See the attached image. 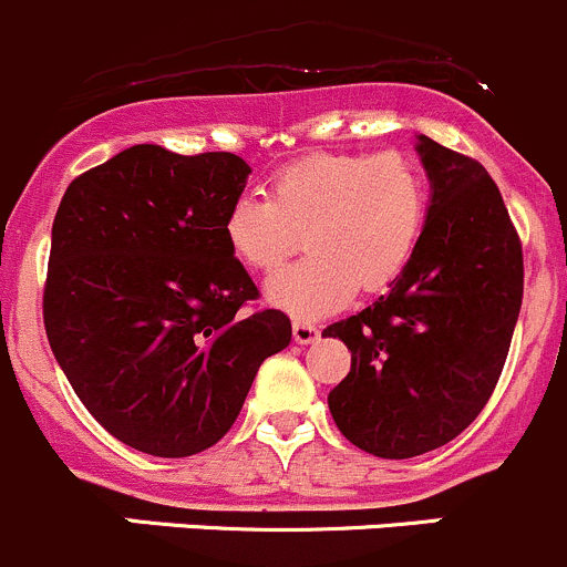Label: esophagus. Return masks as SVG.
<instances>
[{
  "instance_id": "esophagus-1",
  "label": "esophagus",
  "mask_w": 567,
  "mask_h": 567,
  "mask_svg": "<svg viewBox=\"0 0 567 567\" xmlns=\"http://www.w3.org/2000/svg\"><path fill=\"white\" fill-rule=\"evenodd\" d=\"M291 333H295L297 344H313L319 339V328L313 322H308V319H295Z\"/></svg>"
}]
</instances>
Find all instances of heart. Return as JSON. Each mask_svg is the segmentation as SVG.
Returning a JSON list of instances; mask_svg holds the SVG:
<instances>
[{
    "label": "heart",
    "mask_w": 567,
    "mask_h": 567,
    "mask_svg": "<svg viewBox=\"0 0 567 567\" xmlns=\"http://www.w3.org/2000/svg\"><path fill=\"white\" fill-rule=\"evenodd\" d=\"M427 217V182L405 151L317 154L278 171L270 198L243 195L223 220L239 265L276 272L306 231L308 256L267 284V300L295 317L347 306L358 286L383 289L416 256Z\"/></svg>",
    "instance_id": "b5f03b06"
}]
</instances>
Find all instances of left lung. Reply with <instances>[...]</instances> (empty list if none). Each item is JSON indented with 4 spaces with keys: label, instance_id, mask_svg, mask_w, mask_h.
I'll use <instances>...</instances> for the list:
<instances>
[{
    "label": "left lung",
    "instance_id": "1",
    "mask_svg": "<svg viewBox=\"0 0 567 567\" xmlns=\"http://www.w3.org/2000/svg\"><path fill=\"white\" fill-rule=\"evenodd\" d=\"M416 140L433 189L416 256L389 295L322 330L352 352L330 416L385 461L439 450L480 416L524 297L520 239L496 182L472 156Z\"/></svg>",
    "mask_w": 567,
    "mask_h": 567
}]
</instances>
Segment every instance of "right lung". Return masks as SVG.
I'll list each match as a JSON object with an SVG mask.
<instances>
[{
    "instance_id": "obj_1",
    "label": "right lung",
    "mask_w": 567,
    "mask_h": 567,
    "mask_svg": "<svg viewBox=\"0 0 567 567\" xmlns=\"http://www.w3.org/2000/svg\"><path fill=\"white\" fill-rule=\"evenodd\" d=\"M228 151L132 145L65 189L52 226L43 324L95 422L132 450L187 457L237 422L261 361L291 341L228 250L248 184Z\"/></svg>"
}]
</instances>
